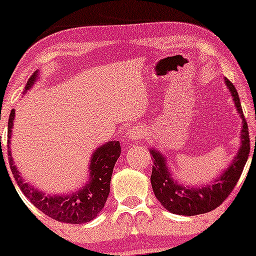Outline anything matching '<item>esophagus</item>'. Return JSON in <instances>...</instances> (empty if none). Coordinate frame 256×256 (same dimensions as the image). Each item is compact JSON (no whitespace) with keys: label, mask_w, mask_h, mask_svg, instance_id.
I'll use <instances>...</instances> for the list:
<instances>
[{"label":"esophagus","mask_w":256,"mask_h":256,"mask_svg":"<svg viewBox=\"0 0 256 256\" xmlns=\"http://www.w3.org/2000/svg\"><path fill=\"white\" fill-rule=\"evenodd\" d=\"M128 140L130 141H136V140H141L144 138V132L141 128H131L130 131L126 135Z\"/></svg>","instance_id":"1"}]
</instances>
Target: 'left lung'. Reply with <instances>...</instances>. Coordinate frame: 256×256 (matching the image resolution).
<instances>
[{
	"label": "left lung",
	"mask_w": 256,
	"mask_h": 256,
	"mask_svg": "<svg viewBox=\"0 0 256 256\" xmlns=\"http://www.w3.org/2000/svg\"><path fill=\"white\" fill-rule=\"evenodd\" d=\"M226 86L230 90L236 110L242 118V146L229 168L216 180V183L202 188L183 187L174 182V178L171 177L170 170L166 167L164 157L156 150H151L150 152L154 157V164L151 174L152 190L157 200L171 213L180 214V216H197V214H204L218 208L228 198L242 176L250 152L249 130H248L246 120H245L242 105H240L238 92L230 80L226 79Z\"/></svg>",
	"instance_id": "1"
}]
</instances>
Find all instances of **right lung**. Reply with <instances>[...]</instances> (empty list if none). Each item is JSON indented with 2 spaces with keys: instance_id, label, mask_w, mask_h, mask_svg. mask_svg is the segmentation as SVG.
<instances>
[{
  "instance_id": "1",
  "label": "right lung",
  "mask_w": 256,
  "mask_h": 256,
  "mask_svg": "<svg viewBox=\"0 0 256 256\" xmlns=\"http://www.w3.org/2000/svg\"><path fill=\"white\" fill-rule=\"evenodd\" d=\"M37 72H34L28 79L27 84H26V90H30L33 85L38 76ZM14 118V110H12L10 114L8 130H7V147H8L7 152L10 156V168H11L12 174H14L23 194L30 200V203L36 208L43 212L46 216L62 222V223L82 224L94 219L99 214V212L104 208L108 196H109L112 170L121 154L120 142L109 141L94 152L92 161H90V180L82 190L68 196H46L44 193L40 192L24 182L23 177L16 168L14 158L11 157L10 138H11Z\"/></svg>"
}]
</instances>
